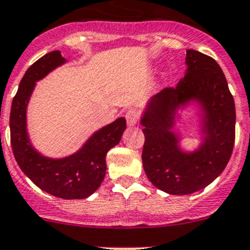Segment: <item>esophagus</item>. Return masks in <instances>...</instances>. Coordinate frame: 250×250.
Masks as SVG:
<instances>
[{
	"mask_svg": "<svg viewBox=\"0 0 250 250\" xmlns=\"http://www.w3.org/2000/svg\"><path fill=\"white\" fill-rule=\"evenodd\" d=\"M126 122H127L128 126H133L136 124H138L140 122V113L137 112L136 109H128L125 114Z\"/></svg>",
	"mask_w": 250,
	"mask_h": 250,
	"instance_id": "34e87169",
	"label": "esophagus"
}]
</instances>
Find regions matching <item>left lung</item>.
<instances>
[{
    "instance_id": "1",
    "label": "left lung",
    "mask_w": 250,
    "mask_h": 250,
    "mask_svg": "<svg viewBox=\"0 0 250 250\" xmlns=\"http://www.w3.org/2000/svg\"><path fill=\"white\" fill-rule=\"evenodd\" d=\"M186 64L179 85L153 97L141 120L146 175L157 188L175 196L194 193L211 184L226 167L236 136L234 101L219 64L194 49L186 51ZM189 99L201 102L205 109L206 137L198 151L186 155L169 128L177 108Z\"/></svg>"
}]
</instances>
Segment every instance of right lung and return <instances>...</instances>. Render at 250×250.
I'll return each mask as SVG.
<instances>
[{
	"instance_id": "1",
	"label": "right lung",
	"mask_w": 250,
	"mask_h": 250,
	"mask_svg": "<svg viewBox=\"0 0 250 250\" xmlns=\"http://www.w3.org/2000/svg\"><path fill=\"white\" fill-rule=\"evenodd\" d=\"M59 51L49 52L26 70L13 98L9 118L14 158L24 174L47 193L63 199H83L93 193L105 176V155L120 142L126 120L119 118L92 135L79 152L64 159H49L36 152L26 132V105L35 83L63 64Z\"/></svg>"
}]
</instances>
